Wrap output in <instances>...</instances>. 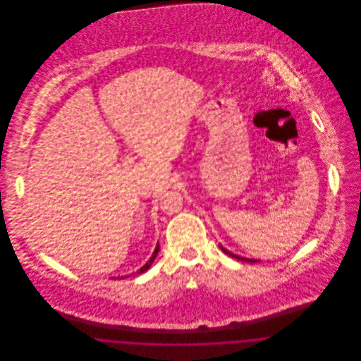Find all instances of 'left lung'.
<instances>
[{"label": "left lung", "instance_id": "8db88e82", "mask_svg": "<svg viewBox=\"0 0 361 361\" xmlns=\"http://www.w3.org/2000/svg\"><path fill=\"white\" fill-rule=\"evenodd\" d=\"M221 249L224 250V253H226L227 256H230V257L237 258V259H240V261H246V262H257V259H250V258L240 257V256H237V255H233L231 252L226 250L224 246H221Z\"/></svg>", "mask_w": 361, "mask_h": 361}]
</instances>
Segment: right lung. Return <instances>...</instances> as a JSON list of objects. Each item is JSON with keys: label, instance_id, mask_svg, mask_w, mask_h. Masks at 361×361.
<instances>
[{"label": "right lung", "instance_id": "obj_1", "mask_svg": "<svg viewBox=\"0 0 361 361\" xmlns=\"http://www.w3.org/2000/svg\"><path fill=\"white\" fill-rule=\"evenodd\" d=\"M158 252H159V245L157 243V246H155V250L154 253H153V256H152V257H150V259H149V261H147V262H146V264H145V265H143V267H142V268H140V269L137 271V274H143V272H146V271H147V269H149V268L152 267V264H153L154 258L157 257ZM121 279H123V276H121Z\"/></svg>", "mask_w": 361, "mask_h": 361}]
</instances>
